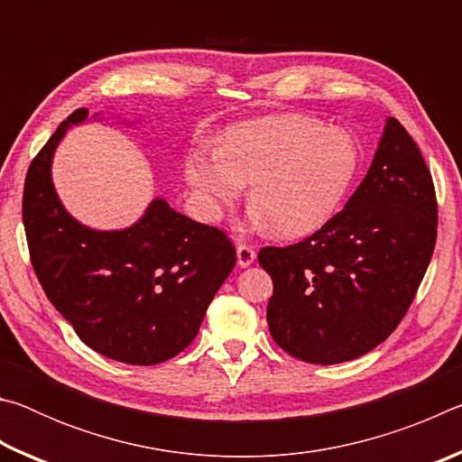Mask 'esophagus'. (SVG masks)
<instances>
[{"mask_svg": "<svg viewBox=\"0 0 462 462\" xmlns=\"http://www.w3.org/2000/svg\"><path fill=\"white\" fill-rule=\"evenodd\" d=\"M236 259H238L240 267H250V264H253L254 259H256L254 248L248 246V245H238L236 246Z\"/></svg>", "mask_w": 462, "mask_h": 462, "instance_id": "obj_1", "label": "esophagus"}]
</instances>
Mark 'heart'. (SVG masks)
<instances>
[{
  "instance_id": "1",
  "label": "heart",
  "mask_w": 462,
  "mask_h": 462,
  "mask_svg": "<svg viewBox=\"0 0 462 462\" xmlns=\"http://www.w3.org/2000/svg\"><path fill=\"white\" fill-rule=\"evenodd\" d=\"M361 165L348 132L306 116H269L234 124L217 152L195 151L185 179L209 214L232 206L250 183V220L279 236H308L342 208Z\"/></svg>"
}]
</instances>
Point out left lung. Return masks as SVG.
Returning <instances> with one entry per match:
<instances>
[{"mask_svg": "<svg viewBox=\"0 0 462 462\" xmlns=\"http://www.w3.org/2000/svg\"><path fill=\"white\" fill-rule=\"evenodd\" d=\"M436 193L418 144L387 118L373 162L342 212L310 238L267 246L273 340L300 361L369 353L411 306L436 245Z\"/></svg>", "mask_w": 462, "mask_h": 462, "instance_id": "1", "label": "left lung"}]
</instances>
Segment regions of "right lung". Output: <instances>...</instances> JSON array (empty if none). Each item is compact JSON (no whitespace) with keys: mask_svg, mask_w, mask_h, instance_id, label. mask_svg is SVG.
Masks as SVG:
<instances>
[{"mask_svg":"<svg viewBox=\"0 0 462 462\" xmlns=\"http://www.w3.org/2000/svg\"><path fill=\"white\" fill-rule=\"evenodd\" d=\"M88 116V107L69 116L28 169L22 217L30 259L46 297L89 348L126 365L169 361L198 336L236 250L222 230L162 198L124 230L77 222L54 189L52 156Z\"/></svg>","mask_w":462,"mask_h":462,"instance_id":"1","label":"right lung"}]
</instances>
